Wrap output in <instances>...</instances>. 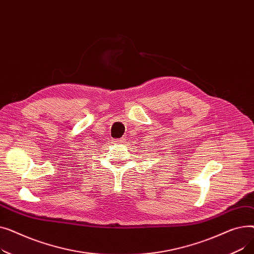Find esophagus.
I'll list each match as a JSON object with an SVG mask.
<instances>
[{"mask_svg": "<svg viewBox=\"0 0 254 254\" xmlns=\"http://www.w3.org/2000/svg\"><path fill=\"white\" fill-rule=\"evenodd\" d=\"M114 143H119V144H123L126 142V139L125 138H122V139H117V140H113Z\"/></svg>", "mask_w": 254, "mask_h": 254, "instance_id": "34e87169", "label": "esophagus"}]
</instances>
